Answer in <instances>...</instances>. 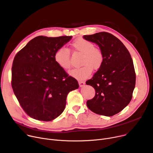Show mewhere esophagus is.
<instances>
[{
    "label": "esophagus",
    "mask_w": 153,
    "mask_h": 153,
    "mask_svg": "<svg viewBox=\"0 0 153 153\" xmlns=\"http://www.w3.org/2000/svg\"><path fill=\"white\" fill-rule=\"evenodd\" d=\"M79 86H80V87H82V86H84V85H85V82H83V81H79Z\"/></svg>",
    "instance_id": "obj_1"
}]
</instances>
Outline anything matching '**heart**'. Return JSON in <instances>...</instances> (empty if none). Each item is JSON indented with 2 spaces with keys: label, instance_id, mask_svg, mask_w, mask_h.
<instances>
[{
  "label": "heart",
  "instance_id": "obj_1",
  "mask_svg": "<svg viewBox=\"0 0 153 153\" xmlns=\"http://www.w3.org/2000/svg\"><path fill=\"white\" fill-rule=\"evenodd\" d=\"M71 49L76 53L82 54L80 65L82 67L70 71L71 76L79 80H83L90 77L93 69L99 70L103 64L104 54L102 50L94 47V43L85 39L79 37L71 44ZM54 60L59 66L65 70L71 68L70 51L65 48H60L54 54Z\"/></svg>",
  "mask_w": 153,
  "mask_h": 153
}]
</instances>
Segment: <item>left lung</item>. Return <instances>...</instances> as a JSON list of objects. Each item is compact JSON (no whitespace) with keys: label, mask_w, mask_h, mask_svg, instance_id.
I'll list each match as a JSON object with an SVG mask.
<instances>
[{"label":"left lung","mask_w":153,"mask_h":153,"mask_svg":"<svg viewBox=\"0 0 153 153\" xmlns=\"http://www.w3.org/2000/svg\"><path fill=\"white\" fill-rule=\"evenodd\" d=\"M84 39L94 42L104 54L102 67L86 85L94 87V97L86 105L93 113L113 116L130 102L136 85V73L129 52L114 35L100 32L85 35Z\"/></svg>","instance_id":"obj_1"}]
</instances>
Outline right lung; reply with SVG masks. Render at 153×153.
Returning a JSON list of instances; mask_svg holds the SVG:
<instances>
[{
    "instance_id": "1",
    "label": "right lung",
    "mask_w": 153,
    "mask_h": 153,
    "mask_svg": "<svg viewBox=\"0 0 153 153\" xmlns=\"http://www.w3.org/2000/svg\"><path fill=\"white\" fill-rule=\"evenodd\" d=\"M72 36L31 40L15 56L11 69V86L24 111L30 117L51 121L59 116L68 94L79 88L77 80L54 60L56 51Z\"/></svg>"
}]
</instances>
